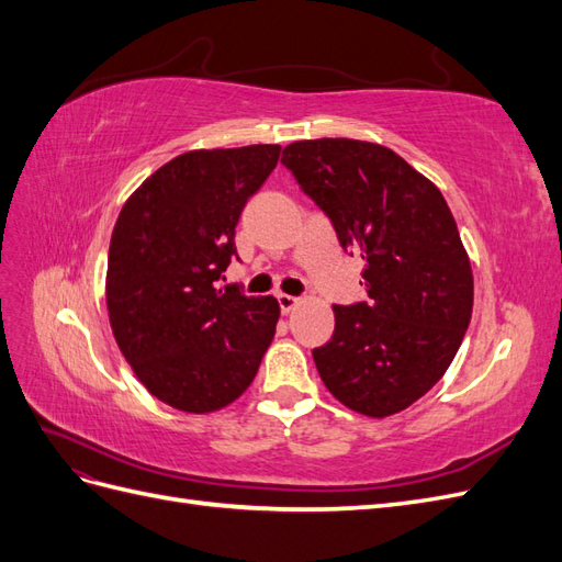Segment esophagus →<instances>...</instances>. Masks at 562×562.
<instances>
[{
    "label": "esophagus",
    "mask_w": 562,
    "mask_h": 562,
    "mask_svg": "<svg viewBox=\"0 0 562 562\" xmlns=\"http://www.w3.org/2000/svg\"><path fill=\"white\" fill-rule=\"evenodd\" d=\"M277 302H279V307H281V314H291V312L297 307V304H300V297L279 293V295H277Z\"/></svg>",
    "instance_id": "34e87169"
}]
</instances>
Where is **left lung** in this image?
<instances>
[{
	"label": "left lung",
	"mask_w": 562,
	"mask_h": 562,
	"mask_svg": "<svg viewBox=\"0 0 562 562\" xmlns=\"http://www.w3.org/2000/svg\"><path fill=\"white\" fill-rule=\"evenodd\" d=\"M281 164L366 262L368 300L333 304L330 342L314 363L330 394L368 417L405 411L443 378L473 307V277L438 187L389 147L321 138Z\"/></svg>",
	"instance_id": "left-lung-1"
}]
</instances>
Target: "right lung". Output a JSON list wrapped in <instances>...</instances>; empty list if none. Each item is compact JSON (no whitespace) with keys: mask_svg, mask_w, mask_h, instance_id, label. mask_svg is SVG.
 Returning <instances> with one entry per match:
<instances>
[{"mask_svg":"<svg viewBox=\"0 0 562 562\" xmlns=\"http://www.w3.org/2000/svg\"><path fill=\"white\" fill-rule=\"evenodd\" d=\"M279 155V145L184 151L116 217L105 283L112 333L149 394L176 411L213 413L239 398L274 339L279 302L217 281L236 258L246 201Z\"/></svg>","mask_w":562,"mask_h":562,"instance_id":"1","label":"right lung"}]
</instances>
